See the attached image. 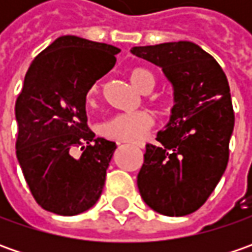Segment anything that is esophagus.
Wrapping results in <instances>:
<instances>
[{
  "label": "esophagus",
  "instance_id": "esophagus-1",
  "mask_svg": "<svg viewBox=\"0 0 252 252\" xmlns=\"http://www.w3.org/2000/svg\"><path fill=\"white\" fill-rule=\"evenodd\" d=\"M123 143H126V144H131V146L139 147V149H144V143H143V141H119V144H123Z\"/></svg>",
  "mask_w": 252,
  "mask_h": 252
}]
</instances>
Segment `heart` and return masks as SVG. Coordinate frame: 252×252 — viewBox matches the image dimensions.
Returning <instances> with one entry per match:
<instances>
[{
	"mask_svg": "<svg viewBox=\"0 0 252 252\" xmlns=\"http://www.w3.org/2000/svg\"><path fill=\"white\" fill-rule=\"evenodd\" d=\"M130 83L143 94H150L156 87V75L146 67H134L129 71ZM99 94V84L90 85L85 101L88 105H94ZM153 126V116L149 112L139 111L130 113H118L101 125L103 136L115 140L133 141L141 139Z\"/></svg>",
	"mask_w": 252,
	"mask_h": 252,
	"instance_id": "heart-1",
	"label": "heart"
}]
</instances>
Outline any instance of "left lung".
<instances>
[{"mask_svg": "<svg viewBox=\"0 0 252 252\" xmlns=\"http://www.w3.org/2000/svg\"><path fill=\"white\" fill-rule=\"evenodd\" d=\"M161 67L174 90L168 123L147 144L137 187L146 205L164 216L198 210L228 161L234 112L226 74L200 46L187 40L131 47Z\"/></svg>", "mask_w": 252, "mask_h": 252, "instance_id": "obj_1", "label": "left lung"}]
</instances>
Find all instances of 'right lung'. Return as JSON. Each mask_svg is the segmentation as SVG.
I'll list each match as a JSON object with an SVG mask.
<instances>
[{
    "label": "right lung",
    "mask_w": 252,
    "mask_h": 252,
    "mask_svg": "<svg viewBox=\"0 0 252 252\" xmlns=\"http://www.w3.org/2000/svg\"><path fill=\"white\" fill-rule=\"evenodd\" d=\"M121 49L60 36L39 53L15 103L16 157L36 202L62 216L80 215L101 196L113 141L87 125L85 95L116 63ZM81 147L82 156L72 150Z\"/></svg>",
    "instance_id": "1"
}]
</instances>
